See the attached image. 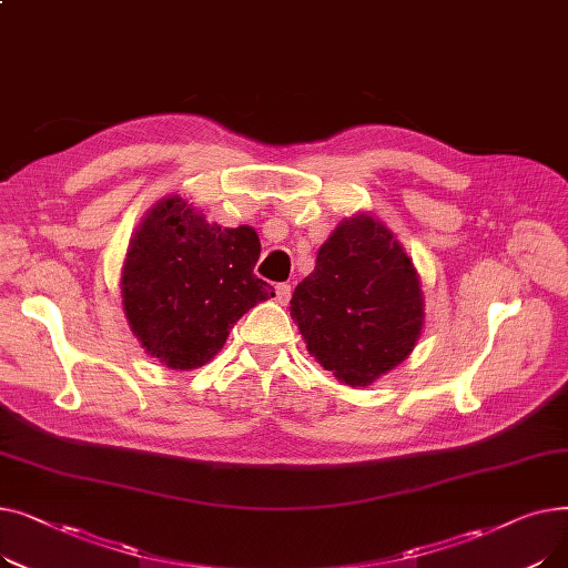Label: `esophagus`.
Instances as JSON below:
<instances>
[{"instance_id": "obj_1", "label": "esophagus", "mask_w": 568, "mask_h": 568, "mask_svg": "<svg viewBox=\"0 0 568 568\" xmlns=\"http://www.w3.org/2000/svg\"><path fill=\"white\" fill-rule=\"evenodd\" d=\"M290 296H292V287H290L287 283H278V285L274 287V300H276L281 306H285V304L290 302Z\"/></svg>"}]
</instances>
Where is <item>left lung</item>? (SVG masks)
Returning <instances> with one entry per match:
<instances>
[{"label": "left lung", "mask_w": 568, "mask_h": 568, "mask_svg": "<svg viewBox=\"0 0 568 568\" xmlns=\"http://www.w3.org/2000/svg\"><path fill=\"white\" fill-rule=\"evenodd\" d=\"M290 315L324 371L368 386L422 338V276L389 227L356 212L320 246L315 268L294 287Z\"/></svg>", "instance_id": "1"}]
</instances>
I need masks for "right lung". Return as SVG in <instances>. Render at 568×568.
Returning a JSON list of instances; mask_svg holds the SVG:
<instances>
[{
    "label": "right lung",
    "instance_id": "obj_1",
    "mask_svg": "<svg viewBox=\"0 0 568 568\" xmlns=\"http://www.w3.org/2000/svg\"><path fill=\"white\" fill-rule=\"evenodd\" d=\"M260 236L221 227L182 195L142 216L122 262V306L142 349L172 371L212 362L246 311L274 296L253 274Z\"/></svg>",
    "mask_w": 568,
    "mask_h": 568
}]
</instances>
